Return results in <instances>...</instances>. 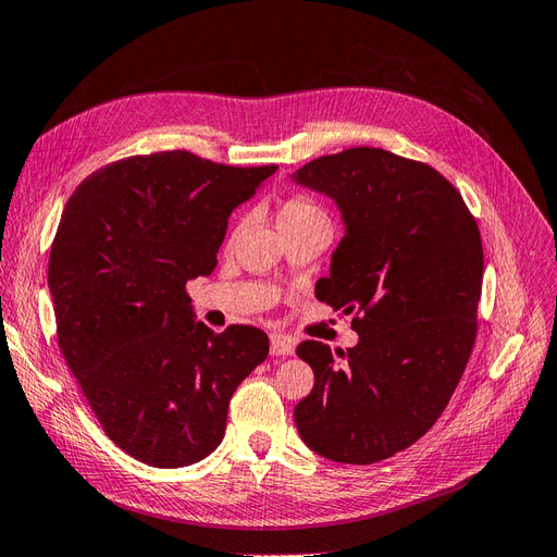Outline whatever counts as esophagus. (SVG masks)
<instances>
[{"mask_svg":"<svg viewBox=\"0 0 557 557\" xmlns=\"http://www.w3.org/2000/svg\"><path fill=\"white\" fill-rule=\"evenodd\" d=\"M296 351V343L286 335H271V354L273 356H292Z\"/></svg>","mask_w":557,"mask_h":557,"instance_id":"esophagus-1","label":"esophagus"}]
</instances>
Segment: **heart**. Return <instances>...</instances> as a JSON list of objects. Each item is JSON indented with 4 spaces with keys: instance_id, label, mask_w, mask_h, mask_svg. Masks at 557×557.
Segmentation results:
<instances>
[{
    "instance_id": "obj_1",
    "label": "heart",
    "mask_w": 557,
    "mask_h": 557,
    "mask_svg": "<svg viewBox=\"0 0 557 557\" xmlns=\"http://www.w3.org/2000/svg\"><path fill=\"white\" fill-rule=\"evenodd\" d=\"M317 220H326V214L317 203H312L310 199H305V196H294V199L284 201L277 210V226H289V224H300V222H317Z\"/></svg>"
}]
</instances>
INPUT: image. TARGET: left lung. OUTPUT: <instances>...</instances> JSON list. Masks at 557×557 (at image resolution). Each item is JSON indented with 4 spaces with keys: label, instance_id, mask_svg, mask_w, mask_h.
Returning a JSON list of instances; mask_svg holds the SVG:
<instances>
[{
    "label": "left lung",
    "instance_id": "1",
    "mask_svg": "<svg viewBox=\"0 0 557 557\" xmlns=\"http://www.w3.org/2000/svg\"><path fill=\"white\" fill-rule=\"evenodd\" d=\"M292 183L335 201L345 236L317 298L354 314L356 347L305 339L314 372L294 409L314 454L370 465L414 444L440 419L476 335L483 249L458 189L421 161L382 148L319 157Z\"/></svg>",
    "mask_w": 557,
    "mask_h": 557
}]
</instances>
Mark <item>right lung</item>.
I'll return each mask as SVG.
<instances>
[{"mask_svg":"<svg viewBox=\"0 0 557 557\" xmlns=\"http://www.w3.org/2000/svg\"><path fill=\"white\" fill-rule=\"evenodd\" d=\"M275 171L185 150L129 157L62 212L48 265L62 354L106 435L152 468L210 456L231 396L265 361L261 329L210 331L185 286L212 275L231 212Z\"/></svg>","mask_w":557,"mask_h":557,"instance_id":"add662e5","label":"right lung"}]
</instances>
